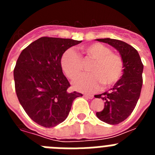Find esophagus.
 <instances>
[{
  "label": "esophagus",
  "instance_id": "1",
  "mask_svg": "<svg viewBox=\"0 0 155 155\" xmlns=\"http://www.w3.org/2000/svg\"><path fill=\"white\" fill-rule=\"evenodd\" d=\"M84 96L87 98H89V99H91V98H94V95H92V94H85Z\"/></svg>",
  "mask_w": 155,
  "mask_h": 155
}]
</instances>
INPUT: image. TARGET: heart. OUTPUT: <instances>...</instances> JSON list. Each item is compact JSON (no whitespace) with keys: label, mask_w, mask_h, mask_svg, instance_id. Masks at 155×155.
I'll return each mask as SVG.
<instances>
[{"label":"heart","mask_w":155,"mask_h":155,"mask_svg":"<svg viewBox=\"0 0 155 155\" xmlns=\"http://www.w3.org/2000/svg\"><path fill=\"white\" fill-rule=\"evenodd\" d=\"M83 53L92 60L88 71L90 73L79 75L73 81V87L77 91L92 92L101 86L112 87L116 84L124 74V61L121 57L112 53L107 46L101 43H93L81 48ZM81 57L72 49H68L63 53L61 66L67 77L74 78L81 70Z\"/></svg>","instance_id":"obj_1"}]
</instances>
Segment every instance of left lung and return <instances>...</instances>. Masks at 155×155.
<instances>
[{
	"mask_svg": "<svg viewBox=\"0 0 155 155\" xmlns=\"http://www.w3.org/2000/svg\"><path fill=\"white\" fill-rule=\"evenodd\" d=\"M96 40L114 47L124 61V74L120 80L109 91L94 95L105 102L104 109L96 113L97 117L106 124L116 125L124 121L137 103L143 84V65L136 49L127 42L109 38Z\"/></svg>",
	"mask_w": 155,
	"mask_h": 155,
	"instance_id": "1",
	"label": "left lung"
}]
</instances>
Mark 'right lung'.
Wrapping results in <instances>:
<instances>
[{"instance_id":"1","label":"right lung","mask_w":155,"mask_h":155,"mask_svg":"<svg viewBox=\"0 0 155 155\" xmlns=\"http://www.w3.org/2000/svg\"><path fill=\"white\" fill-rule=\"evenodd\" d=\"M82 41L41 37L22 50L14 70L18 101L31 120L53 127L67 119L73 101L82 94L71 86L61 66L63 53Z\"/></svg>"}]
</instances>
